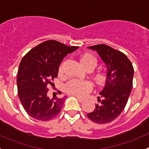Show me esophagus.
<instances>
[{
  "label": "esophagus",
  "mask_w": 149,
  "mask_h": 149,
  "mask_svg": "<svg viewBox=\"0 0 149 149\" xmlns=\"http://www.w3.org/2000/svg\"><path fill=\"white\" fill-rule=\"evenodd\" d=\"M77 99L78 100V101L80 103H84V101H85V99L82 98H80V97H77Z\"/></svg>",
  "instance_id": "34e87169"
}]
</instances>
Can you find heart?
<instances>
[{"label":"heart","instance_id":"obj_1","mask_svg":"<svg viewBox=\"0 0 149 149\" xmlns=\"http://www.w3.org/2000/svg\"><path fill=\"white\" fill-rule=\"evenodd\" d=\"M81 64L86 69H94L97 65V59L95 56L89 53L84 54L81 57ZM63 71V65L59 68V74H62ZM105 76L103 74L97 73L95 75V80L98 84H102L105 81ZM93 85L89 81H80L77 79H72L67 82L65 85V90L67 93L72 95L83 97L93 90Z\"/></svg>","mask_w":149,"mask_h":149}]
</instances>
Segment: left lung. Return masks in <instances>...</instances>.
Segmentation results:
<instances>
[{"label":"left lung","mask_w":149,"mask_h":149,"mask_svg":"<svg viewBox=\"0 0 149 149\" xmlns=\"http://www.w3.org/2000/svg\"><path fill=\"white\" fill-rule=\"evenodd\" d=\"M88 48L97 51L107 67V74L105 86L98 98L99 104L87 116L95 123H109L125 107L133 86L134 67L125 54L110 46L101 44Z\"/></svg>","instance_id":"left-lung-1"}]
</instances>
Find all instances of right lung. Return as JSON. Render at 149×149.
Masks as SVG:
<instances>
[{
	"instance_id": "1",
	"label": "right lung",
	"mask_w": 149,
	"mask_h": 149,
	"mask_svg": "<svg viewBox=\"0 0 149 149\" xmlns=\"http://www.w3.org/2000/svg\"><path fill=\"white\" fill-rule=\"evenodd\" d=\"M77 48V46L48 40L34 47L22 58L17 76L18 95L30 116L39 121H49L60 113L65 97L55 95L51 99L48 87L53 86L52 81L57 77L63 58Z\"/></svg>"
}]
</instances>
